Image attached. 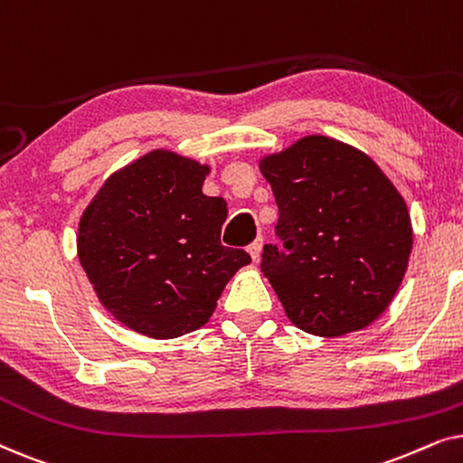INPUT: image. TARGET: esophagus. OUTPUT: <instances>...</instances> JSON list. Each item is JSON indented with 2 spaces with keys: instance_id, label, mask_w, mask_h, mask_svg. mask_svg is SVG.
<instances>
[{
  "instance_id": "obj_1",
  "label": "esophagus",
  "mask_w": 463,
  "mask_h": 463,
  "mask_svg": "<svg viewBox=\"0 0 463 463\" xmlns=\"http://www.w3.org/2000/svg\"><path fill=\"white\" fill-rule=\"evenodd\" d=\"M261 250H263V238L259 236L255 242H252L250 246H249V252H250V257H252V261H259V257H261Z\"/></svg>"
}]
</instances>
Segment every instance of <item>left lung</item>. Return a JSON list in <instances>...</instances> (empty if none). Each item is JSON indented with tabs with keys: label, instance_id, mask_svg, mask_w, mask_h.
<instances>
[{
	"label": "left lung",
	"instance_id": "left-lung-1",
	"mask_svg": "<svg viewBox=\"0 0 463 463\" xmlns=\"http://www.w3.org/2000/svg\"><path fill=\"white\" fill-rule=\"evenodd\" d=\"M278 204V244L261 271L293 325L339 337L371 325L407 271V204L375 162L326 137H306L261 162Z\"/></svg>",
	"mask_w": 463,
	"mask_h": 463
}]
</instances>
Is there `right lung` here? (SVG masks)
Listing matches in <instances>:
<instances>
[{"mask_svg": "<svg viewBox=\"0 0 463 463\" xmlns=\"http://www.w3.org/2000/svg\"><path fill=\"white\" fill-rule=\"evenodd\" d=\"M206 166L151 151L111 175L81 214L78 255L99 299L156 339L204 326L230 278L250 263L221 244L227 202L202 194Z\"/></svg>", "mask_w": 463, "mask_h": 463, "instance_id": "right-lung-1", "label": "right lung"}]
</instances>
